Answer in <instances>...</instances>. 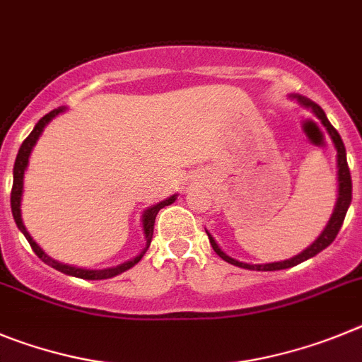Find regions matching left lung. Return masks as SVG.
<instances>
[{"label":"left lung","mask_w":362,"mask_h":362,"mask_svg":"<svg viewBox=\"0 0 362 362\" xmlns=\"http://www.w3.org/2000/svg\"><path fill=\"white\" fill-rule=\"evenodd\" d=\"M298 99H299V103H303L305 106L312 108V112H314L315 115L321 119V122L325 124V128H327L328 133H330L332 141H334V144H335V149H337V182H339V194H337V202H335V209H334V213H332V218L328 220L325 230L321 233V236H319L310 247H307V249L303 250L301 254H298V256H294V258H291V259H285V262L265 263V265H250V263L238 262V259H233L230 256H227V254L216 245V242L213 240V236L207 233V236H209V242H211V245H213L214 252H216L221 259H226L227 263H233V265L242 267V269H249V270H281V269H291V267H296V265H299L301 262H305V259L312 258V256H315V254H319L323 249H327V247L330 245L332 242H334L335 236H337V233H339L341 226H343L348 207H350V202H351V177H350V169H348V162H346V149H344L343 141H341V135L337 133V129H335L334 126L328 122L327 115H325V112L319 108L317 104L312 103V100H308V99H305V97L298 95Z\"/></svg>","instance_id":"obj_1"}]
</instances>
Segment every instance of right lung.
Segmentation results:
<instances>
[{
  "label": "right lung",
  "mask_w": 362,
  "mask_h": 362,
  "mask_svg": "<svg viewBox=\"0 0 362 362\" xmlns=\"http://www.w3.org/2000/svg\"><path fill=\"white\" fill-rule=\"evenodd\" d=\"M64 108H59V110H54V112L47 113V115L43 117V119L39 120L37 124H35V128L32 129L30 135L23 141L21 148H19L18 151V157H16V164H14V182H12V193H11V207H12V216H14L16 220V226L19 227V230H21L23 234H25V238L28 240V243H30L32 250L35 252V256H37L39 259H43L47 265L54 267L55 270H59V272H63V274H68V276H76V278H83V279H106V278H113V276L120 274V272H124V270L132 269L135 263L141 262L142 254H146V250H148L149 243H151V238H153V227H155V218H157L158 211L162 209V207H165V205L173 204L175 198H177V194L171 198H168V200L160 202V204L153 205V207H149V209L144 211V214H142V227H144V234H146V249L142 250L136 258H133L132 262H126L122 263V265L119 267H113V269H104V270H88V269H77V267H71V265H64V263H59L55 262V259H52L50 256H47V254L41 250V247L37 245V243L32 240L30 234L27 233V229H25V226H23V220H21V209H19V205H21V193H23V175H25V169H27V164H28V157H30V151L32 148H34V144L37 142L39 135H41V132L45 129V126L50 122L52 119H54L57 113L63 112Z\"/></svg>",
  "instance_id": "1"
}]
</instances>
